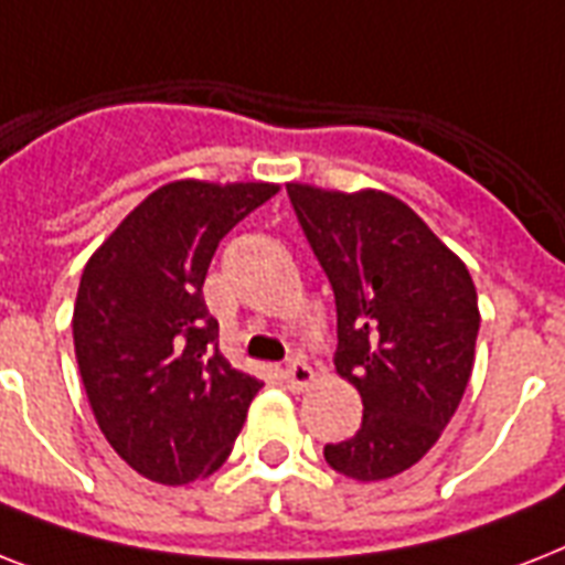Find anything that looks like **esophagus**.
Instances as JSON below:
<instances>
[{
  "label": "esophagus",
  "mask_w": 565,
  "mask_h": 565,
  "mask_svg": "<svg viewBox=\"0 0 565 565\" xmlns=\"http://www.w3.org/2000/svg\"><path fill=\"white\" fill-rule=\"evenodd\" d=\"M284 381L290 386L292 393H305L313 381H317V372L313 366H308L305 361H292L287 370H284Z\"/></svg>",
  "instance_id": "esophagus-1"
}]
</instances>
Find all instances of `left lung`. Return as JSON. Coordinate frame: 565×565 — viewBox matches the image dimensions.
<instances>
[{
	"instance_id": "8db88e82",
	"label": "left lung",
	"mask_w": 565,
	"mask_h": 565,
	"mask_svg": "<svg viewBox=\"0 0 565 565\" xmlns=\"http://www.w3.org/2000/svg\"><path fill=\"white\" fill-rule=\"evenodd\" d=\"M337 301V375L361 393V430L326 446L334 472L386 481L428 455L475 366L481 326L466 264L384 190L287 184Z\"/></svg>"
}]
</instances>
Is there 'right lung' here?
Returning a JSON list of instances; mask_svg holds the SVG:
<instances>
[{"instance_id": "right-lung-1", "label": "right lung", "mask_w": 565, "mask_h": 565, "mask_svg": "<svg viewBox=\"0 0 565 565\" xmlns=\"http://www.w3.org/2000/svg\"><path fill=\"white\" fill-rule=\"evenodd\" d=\"M275 193L269 181H170L84 266L73 343L87 402L110 448L149 481L216 472L264 386L220 354L202 284L220 239Z\"/></svg>"}]
</instances>
